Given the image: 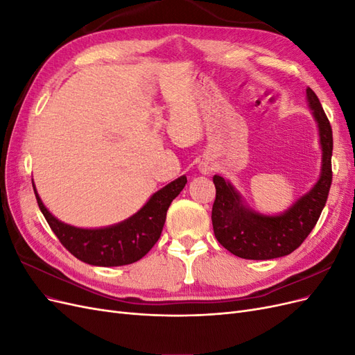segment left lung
Instances as JSON below:
<instances>
[{
	"instance_id": "1",
	"label": "left lung",
	"mask_w": 355,
	"mask_h": 355,
	"mask_svg": "<svg viewBox=\"0 0 355 355\" xmlns=\"http://www.w3.org/2000/svg\"><path fill=\"white\" fill-rule=\"evenodd\" d=\"M309 108L318 123L323 148L321 176L308 194L300 197L280 216H265L243 206L240 196L230 182L214 175L216 200L211 209L214 237L232 254L243 259L265 261L295 252L315 227L323 211L331 185L333 135L329 118L317 94L306 89Z\"/></svg>"
}]
</instances>
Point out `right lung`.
I'll use <instances>...</instances> for the list:
<instances>
[{
    "label": "right lung",
    "instance_id": "1",
    "mask_svg": "<svg viewBox=\"0 0 355 355\" xmlns=\"http://www.w3.org/2000/svg\"><path fill=\"white\" fill-rule=\"evenodd\" d=\"M187 184L180 176L159 189L132 218L108 228L83 230L58 220L44 207L35 191L41 213L59 241L77 259L96 266H121L137 262L153 249L163 231L166 214ZM34 187V184H32Z\"/></svg>",
    "mask_w": 355,
    "mask_h": 355
}]
</instances>
